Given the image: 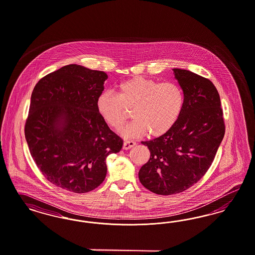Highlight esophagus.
<instances>
[{"label": "esophagus", "mask_w": 255, "mask_h": 255, "mask_svg": "<svg viewBox=\"0 0 255 255\" xmlns=\"http://www.w3.org/2000/svg\"><path fill=\"white\" fill-rule=\"evenodd\" d=\"M135 144H136V142L134 141H125L123 143V148L125 150L130 149Z\"/></svg>", "instance_id": "34e87169"}]
</instances>
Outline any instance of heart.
Returning <instances> with one entry per match:
<instances>
[{
	"mask_svg": "<svg viewBox=\"0 0 255 255\" xmlns=\"http://www.w3.org/2000/svg\"><path fill=\"white\" fill-rule=\"evenodd\" d=\"M116 95L103 93L96 100L97 113L114 129H119L131 110L133 121L122 129L126 137L148 134L158 138L176 125L184 107V94L173 82L160 83L134 76L116 87Z\"/></svg>",
	"mask_w": 255,
	"mask_h": 255,
	"instance_id": "b5f03b06",
	"label": "heart"
}]
</instances>
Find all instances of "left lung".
Wrapping results in <instances>:
<instances>
[{"label": "left lung", "mask_w": 255, "mask_h": 255, "mask_svg": "<svg viewBox=\"0 0 255 255\" xmlns=\"http://www.w3.org/2000/svg\"><path fill=\"white\" fill-rule=\"evenodd\" d=\"M184 94L178 122L164 135L141 141L150 159L139 171L141 184L158 195H174L201 179L216 157L225 134L217 88L207 78L173 69Z\"/></svg>", "instance_id": "1"}]
</instances>
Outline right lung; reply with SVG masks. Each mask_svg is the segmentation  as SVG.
Instances as JSON below:
<instances>
[{
  "label": "right lung",
  "mask_w": 255,
  "mask_h": 255,
  "mask_svg": "<svg viewBox=\"0 0 255 255\" xmlns=\"http://www.w3.org/2000/svg\"><path fill=\"white\" fill-rule=\"evenodd\" d=\"M107 74L70 64L42 77L31 95L24 134L38 169L51 183L74 193L98 187L106 158L123 140L97 113Z\"/></svg>",
  "instance_id": "add662e5"
}]
</instances>
